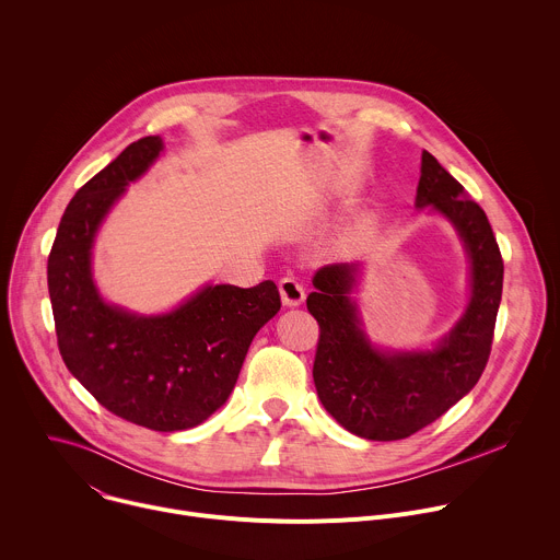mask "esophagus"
<instances>
[{"label": "esophagus", "mask_w": 560, "mask_h": 560, "mask_svg": "<svg viewBox=\"0 0 560 560\" xmlns=\"http://www.w3.org/2000/svg\"><path fill=\"white\" fill-rule=\"evenodd\" d=\"M279 292L283 299V305H299L305 299V288L294 277H283L279 281Z\"/></svg>", "instance_id": "obj_1"}]
</instances>
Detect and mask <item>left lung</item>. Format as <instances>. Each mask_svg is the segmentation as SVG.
<instances>
[{
  "label": "left lung",
  "mask_w": 560,
  "mask_h": 560,
  "mask_svg": "<svg viewBox=\"0 0 560 560\" xmlns=\"http://www.w3.org/2000/svg\"><path fill=\"white\" fill-rule=\"evenodd\" d=\"M417 206L443 212L463 236L471 261V301L456 328L432 352L374 350L350 301L357 266L332 264L314 275L307 310L318 324L314 385L324 408L370 441L408 439L443 417L481 378L503 292V257L488 214L423 150Z\"/></svg>",
  "instance_id": "8db88e82"
}]
</instances>
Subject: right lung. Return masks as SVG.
<instances>
[{"label":"right lung","instance_id":"1","mask_svg":"<svg viewBox=\"0 0 560 560\" xmlns=\"http://www.w3.org/2000/svg\"><path fill=\"white\" fill-rule=\"evenodd\" d=\"M159 150V137L132 141L77 190L48 255V292L70 374L115 417L177 432L203 423L225 404L255 335L279 312L281 296L275 281L208 285L164 316H135L100 299L91 277L95 230Z\"/></svg>","mask_w":560,"mask_h":560}]
</instances>
